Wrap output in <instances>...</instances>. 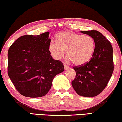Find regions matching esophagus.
Returning a JSON list of instances; mask_svg holds the SVG:
<instances>
[{
  "instance_id": "obj_1",
  "label": "esophagus",
  "mask_w": 122,
  "mask_h": 122,
  "mask_svg": "<svg viewBox=\"0 0 122 122\" xmlns=\"http://www.w3.org/2000/svg\"><path fill=\"white\" fill-rule=\"evenodd\" d=\"M64 68H65V69H67L68 68H69V65H68L66 63H64Z\"/></svg>"
}]
</instances>
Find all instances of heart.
<instances>
[{
	"instance_id": "heart-1",
	"label": "heart",
	"mask_w": 122,
	"mask_h": 122,
	"mask_svg": "<svg viewBox=\"0 0 122 122\" xmlns=\"http://www.w3.org/2000/svg\"><path fill=\"white\" fill-rule=\"evenodd\" d=\"M48 49L56 60H61L65 55L76 65H82L92 58L95 49V41L89 35L74 32H60L56 36V41H51Z\"/></svg>"
}]
</instances>
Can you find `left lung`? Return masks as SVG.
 Here are the masks:
<instances>
[{"label": "left lung", "instance_id": "1", "mask_svg": "<svg viewBox=\"0 0 122 122\" xmlns=\"http://www.w3.org/2000/svg\"><path fill=\"white\" fill-rule=\"evenodd\" d=\"M92 36L95 41V49L91 60L82 65L76 66L73 88L78 95L93 97L105 89L114 71L113 49L109 41L96 30L81 31Z\"/></svg>", "mask_w": 122, "mask_h": 122}]
</instances>
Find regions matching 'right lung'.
Returning a JSON list of instances; mask_svg holds the SVG:
<instances>
[{
	"mask_svg": "<svg viewBox=\"0 0 122 122\" xmlns=\"http://www.w3.org/2000/svg\"><path fill=\"white\" fill-rule=\"evenodd\" d=\"M49 35H25L8 49V75L19 93L26 97L46 95L54 77L64 71L62 63L50 55Z\"/></svg>",
	"mask_w": 122,
	"mask_h": 122,
	"instance_id": "add662e5",
	"label": "right lung"
}]
</instances>
